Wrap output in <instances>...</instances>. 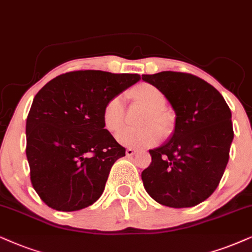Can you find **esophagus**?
<instances>
[{
  "label": "esophagus",
  "instance_id": "obj_1",
  "mask_svg": "<svg viewBox=\"0 0 252 252\" xmlns=\"http://www.w3.org/2000/svg\"><path fill=\"white\" fill-rule=\"evenodd\" d=\"M136 150L135 149H131V148H128L126 149V156H128V157H131V156H133L136 154Z\"/></svg>",
  "mask_w": 252,
  "mask_h": 252
}]
</instances>
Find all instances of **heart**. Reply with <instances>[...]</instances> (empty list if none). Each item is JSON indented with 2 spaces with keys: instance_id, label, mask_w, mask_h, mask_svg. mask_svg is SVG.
<instances>
[{
  "instance_id": "obj_1",
  "label": "heart",
  "mask_w": 252,
  "mask_h": 252,
  "mask_svg": "<svg viewBox=\"0 0 252 252\" xmlns=\"http://www.w3.org/2000/svg\"><path fill=\"white\" fill-rule=\"evenodd\" d=\"M137 100L146 104L150 109L143 120V128H123L116 135V141L121 145L135 149L151 148L160 139V130L166 131L168 128L167 117L163 111L165 106L164 94L152 85H142L133 91ZM126 100L123 94H117L108 100L102 111L103 126L108 131L115 132L124 123ZM158 126L157 127V126Z\"/></svg>"
}]
</instances>
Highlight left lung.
Listing matches in <instances>:
<instances>
[{
  "instance_id": "8db88e82",
  "label": "left lung",
  "mask_w": 252,
  "mask_h": 252,
  "mask_svg": "<svg viewBox=\"0 0 252 252\" xmlns=\"http://www.w3.org/2000/svg\"><path fill=\"white\" fill-rule=\"evenodd\" d=\"M142 79L165 95L176 111L170 139L150 150L142 172L146 192L171 208L194 207L218 189L234 138L231 111L218 89L197 76L165 71Z\"/></svg>"
}]
</instances>
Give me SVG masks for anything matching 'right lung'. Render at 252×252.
I'll return each instance as SVG.
<instances>
[{
	"label": "right lung",
	"mask_w": 252,
	"mask_h": 252,
	"mask_svg": "<svg viewBox=\"0 0 252 252\" xmlns=\"http://www.w3.org/2000/svg\"><path fill=\"white\" fill-rule=\"evenodd\" d=\"M141 79L138 74L73 71L47 82L27 119V158L32 187L60 212L93 205L110 168L126 156L102 121L108 100Z\"/></svg>",
	"instance_id": "1"
}]
</instances>
